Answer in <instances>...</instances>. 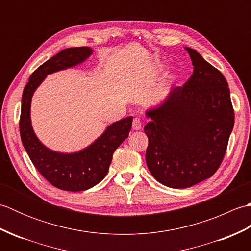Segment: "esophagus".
Returning a JSON list of instances; mask_svg holds the SVG:
<instances>
[{
	"label": "esophagus",
	"mask_w": 251,
	"mask_h": 251,
	"mask_svg": "<svg viewBox=\"0 0 251 251\" xmlns=\"http://www.w3.org/2000/svg\"><path fill=\"white\" fill-rule=\"evenodd\" d=\"M142 128V123L141 120L135 117L134 121H132V129L134 130H140Z\"/></svg>",
	"instance_id": "34e87169"
}]
</instances>
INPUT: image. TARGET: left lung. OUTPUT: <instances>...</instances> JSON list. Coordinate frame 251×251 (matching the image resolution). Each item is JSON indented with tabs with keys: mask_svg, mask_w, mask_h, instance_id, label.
<instances>
[{
	"mask_svg": "<svg viewBox=\"0 0 251 251\" xmlns=\"http://www.w3.org/2000/svg\"><path fill=\"white\" fill-rule=\"evenodd\" d=\"M194 67L183 86L147 111L148 168L158 182L185 189L210 178L221 165L234 126L230 88L223 74L185 47Z\"/></svg>",
	"mask_w": 251,
	"mask_h": 251,
	"instance_id": "left-lung-1",
	"label": "left lung"
}]
</instances>
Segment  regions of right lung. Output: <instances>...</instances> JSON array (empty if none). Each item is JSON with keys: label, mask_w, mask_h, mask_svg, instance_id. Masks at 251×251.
Returning a JSON list of instances; mask_svg holds the SVG:
<instances>
[{"label": "right lung", "mask_w": 251, "mask_h": 251, "mask_svg": "<svg viewBox=\"0 0 251 251\" xmlns=\"http://www.w3.org/2000/svg\"><path fill=\"white\" fill-rule=\"evenodd\" d=\"M92 54L93 50L87 46L59 51L31 74L21 99L19 129L25 151L40 174L51 185L65 191H85L98 184L108 173L114 151L128 137L131 129L132 116L125 117L110 125L89 147L70 154L51 151L36 138L30 117L34 90L47 74L76 66Z\"/></svg>", "instance_id": "add662e5"}]
</instances>
